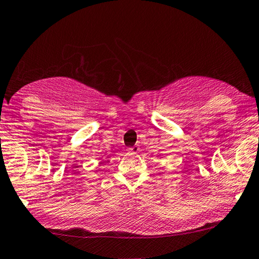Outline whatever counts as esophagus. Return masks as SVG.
I'll return each instance as SVG.
<instances>
[{"instance_id": "obj_1", "label": "esophagus", "mask_w": 259, "mask_h": 259, "mask_svg": "<svg viewBox=\"0 0 259 259\" xmlns=\"http://www.w3.org/2000/svg\"><path fill=\"white\" fill-rule=\"evenodd\" d=\"M127 150H128V152H130L131 154H137V153L139 152V150H140V147L135 145V146H133V147H131V148H128Z\"/></svg>"}]
</instances>
